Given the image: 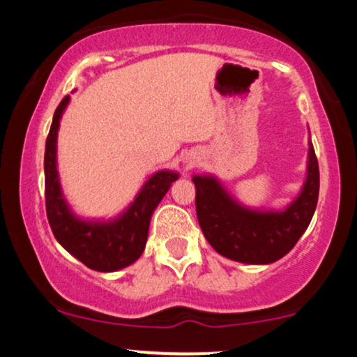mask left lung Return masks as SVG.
<instances>
[{"mask_svg":"<svg viewBox=\"0 0 357 357\" xmlns=\"http://www.w3.org/2000/svg\"><path fill=\"white\" fill-rule=\"evenodd\" d=\"M195 212L205 239L218 254L243 264H272L307 229L319 199V163L310 144L303 192L284 212L241 207L212 176H194Z\"/></svg>","mask_w":357,"mask_h":357,"instance_id":"left-lung-1","label":"left lung"}]
</instances>
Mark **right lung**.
<instances>
[{
    "mask_svg": "<svg viewBox=\"0 0 357 357\" xmlns=\"http://www.w3.org/2000/svg\"><path fill=\"white\" fill-rule=\"evenodd\" d=\"M69 97H64L54 112L45 145V205L54 238L69 254L97 272H114L134 264L147 243L150 217L167 194L176 173L160 172L144 184L134 204L121 217L109 223H90L74 217L64 202L58 183L56 135L59 118Z\"/></svg>",
    "mask_w": 357,
    "mask_h": 357,
    "instance_id": "1",
    "label": "right lung"
}]
</instances>
